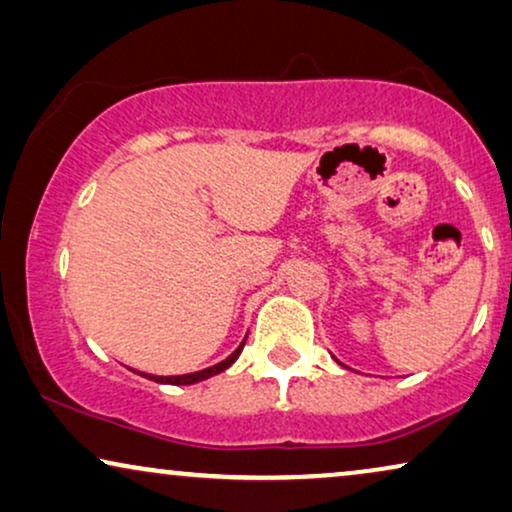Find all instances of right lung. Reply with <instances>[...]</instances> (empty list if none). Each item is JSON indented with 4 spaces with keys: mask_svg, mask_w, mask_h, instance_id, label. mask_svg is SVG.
<instances>
[{
    "mask_svg": "<svg viewBox=\"0 0 512 512\" xmlns=\"http://www.w3.org/2000/svg\"><path fill=\"white\" fill-rule=\"evenodd\" d=\"M244 342H247V340H242V345L237 347L235 352L230 354L226 361L216 363V366H212V368L198 370V373H188V375H167V377H160V375H149V373H137V375H144V377H149V380H153V382H160V384H195V382H200V380H207V377H212V375H219V373H223V370H226V368L233 366V363L237 361V356L242 354V349H244Z\"/></svg>",
    "mask_w": 512,
    "mask_h": 512,
    "instance_id": "right-lung-1",
    "label": "right lung"
}]
</instances>
